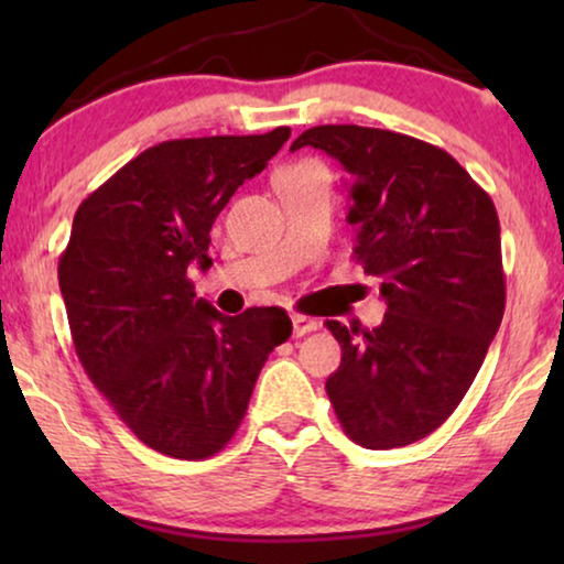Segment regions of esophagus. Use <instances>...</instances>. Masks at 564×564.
Segmentation results:
<instances>
[{
  "instance_id": "34e87169",
  "label": "esophagus",
  "mask_w": 564,
  "mask_h": 564,
  "mask_svg": "<svg viewBox=\"0 0 564 564\" xmlns=\"http://www.w3.org/2000/svg\"><path fill=\"white\" fill-rule=\"evenodd\" d=\"M292 330H295V336H305V334H311V330H318V321L305 318V315L295 313L292 315Z\"/></svg>"
}]
</instances>
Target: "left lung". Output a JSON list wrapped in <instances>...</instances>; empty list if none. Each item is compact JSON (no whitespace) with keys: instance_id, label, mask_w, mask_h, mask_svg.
<instances>
[{"instance_id":"8db88e82","label":"left lung","mask_w":564,"mask_h":564,"mask_svg":"<svg viewBox=\"0 0 564 564\" xmlns=\"http://www.w3.org/2000/svg\"><path fill=\"white\" fill-rule=\"evenodd\" d=\"M346 172L354 257L388 303L377 328L326 321L341 365L326 392L346 436L395 449L454 413L506 311L500 223L459 161L419 138L361 126L305 130Z\"/></svg>"}]
</instances>
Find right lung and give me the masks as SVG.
Here are the masks:
<instances>
[{
  "label": "right lung",
  "mask_w": 564,
  "mask_h": 564,
  "mask_svg": "<svg viewBox=\"0 0 564 564\" xmlns=\"http://www.w3.org/2000/svg\"><path fill=\"white\" fill-rule=\"evenodd\" d=\"M264 135L164 141L138 153L74 215L58 284L84 372L145 446L207 459L241 426L274 346L282 307L223 315L187 269H207L210 228L234 192L282 149Z\"/></svg>",
  "instance_id": "obj_1"
}]
</instances>
